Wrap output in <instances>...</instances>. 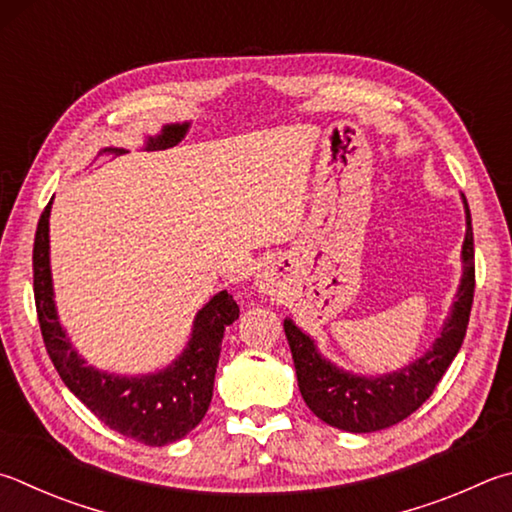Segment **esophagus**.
<instances>
[{
	"mask_svg": "<svg viewBox=\"0 0 512 512\" xmlns=\"http://www.w3.org/2000/svg\"><path fill=\"white\" fill-rule=\"evenodd\" d=\"M257 288L259 293L264 295H275L277 288H280V275H277L273 268H266V271L257 275Z\"/></svg>",
	"mask_w": 512,
	"mask_h": 512,
	"instance_id": "1",
	"label": "esophagus"
}]
</instances>
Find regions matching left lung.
<instances>
[{
	"label": "left lung",
	"mask_w": 512,
	"mask_h": 512,
	"mask_svg": "<svg viewBox=\"0 0 512 512\" xmlns=\"http://www.w3.org/2000/svg\"><path fill=\"white\" fill-rule=\"evenodd\" d=\"M463 206H466V239L461 248L463 275L457 300L443 324L441 336L434 340L432 349L416 358L412 365L376 378L356 376L322 358L315 342L297 329L293 320H284L297 387L304 403L320 421L356 434L385 430L414 414L432 396L434 387L439 385L463 345L472 297H475V239H472V219L466 197H463Z\"/></svg>",
	"instance_id": "left-lung-1"
}]
</instances>
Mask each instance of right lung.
<instances>
[{
  "label": "right lung",
  "mask_w": 512,
  "mask_h": 512,
  "mask_svg": "<svg viewBox=\"0 0 512 512\" xmlns=\"http://www.w3.org/2000/svg\"><path fill=\"white\" fill-rule=\"evenodd\" d=\"M49 215L44 208L33 244V293L44 347L73 394L111 430L145 445L174 443L206 416L215 387L221 340L239 306L228 291L217 293L194 318L188 347L170 367L147 376H116L89 367L64 333L53 302L49 264Z\"/></svg>",
  "instance_id": "add662e5"
}]
</instances>
